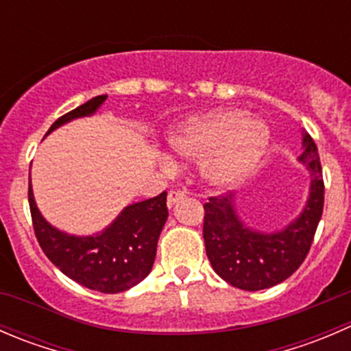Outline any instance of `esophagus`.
<instances>
[{
	"mask_svg": "<svg viewBox=\"0 0 351 351\" xmlns=\"http://www.w3.org/2000/svg\"><path fill=\"white\" fill-rule=\"evenodd\" d=\"M185 192H182V190H169L168 193V207H173V205L176 204V202L183 200L185 198Z\"/></svg>",
	"mask_w": 351,
	"mask_h": 351,
	"instance_id": "obj_1",
	"label": "esophagus"
}]
</instances>
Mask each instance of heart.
<instances>
[{
  "instance_id": "heart-1",
  "label": "heart",
  "mask_w": 351,
  "mask_h": 351,
  "mask_svg": "<svg viewBox=\"0 0 351 351\" xmlns=\"http://www.w3.org/2000/svg\"><path fill=\"white\" fill-rule=\"evenodd\" d=\"M173 146L190 158H204V173L215 183H229L246 175L268 143L261 120L244 110L224 108L192 119L173 136Z\"/></svg>"
}]
</instances>
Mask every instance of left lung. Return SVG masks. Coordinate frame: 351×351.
Returning a JSON list of instances; mask_svg holds the SVG:
<instances>
[{
    "instance_id": "1",
    "label": "left lung",
    "mask_w": 351,
    "mask_h": 351,
    "mask_svg": "<svg viewBox=\"0 0 351 351\" xmlns=\"http://www.w3.org/2000/svg\"><path fill=\"white\" fill-rule=\"evenodd\" d=\"M300 161L311 169V192L297 221L275 234L243 226L232 195L208 197L204 204V241L215 274L241 290H261L287 280L306 260L324 207V182L316 143L304 136Z\"/></svg>"
}]
</instances>
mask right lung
I'll return each instance as SVG.
<instances>
[{
	"mask_svg": "<svg viewBox=\"0 0 351 351\" xmlns=\"http://www.w3.org/2000/svg\"><path fill=\"white\" fill-rule=\"evenodd\" d=\"M105 98L107 95H100L64 113L52 123L47 134L69 120L91 115ZM28 205L35 238L45 256L71 280L104 293L123 292L149 275L159 234L168 219L166 192H162L129 205L101 234L76 238L45 222L35 205L30 185Z\"/></svg>",
	"mask_w": 351,
	"mask_h": 351,
	"instance_id": "obj_1",
	"label": "right lung"
}]
</instances>
